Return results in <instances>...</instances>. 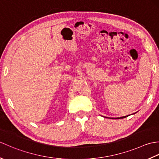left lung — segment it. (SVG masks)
Masks as SVG:
<instances>
[{"label": "left lung", "instance_id": "1", "mask_svg": "<svg viewBox=\"0 0 159 159\" xmlns=\"http://www.w3.org/2000/svg\"><path fill=\"white\" fill-rule=\"evenodd\" d=\"M128 116H124V117H117V118H113V119H123V118H124V117H128Z\"/></svg>", "mask_w": 159, "mask_h": 159}]
</instances>
